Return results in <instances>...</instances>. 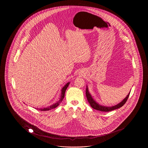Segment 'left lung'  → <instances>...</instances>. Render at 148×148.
<instances>
[{
  "instance_id": "8db88e82",
  "label": "left lung",
  "mask_w": 148,
  "mask_h": 148,
  "mask_svg": "<svg viewBox=\"0 0 148 148\" xmlns=\"http://www.w3.org/2000/svg\"><path fill=\"white\" fill-rule=\"evenodd\" d=\"M86 97L87 100L88 101V102L89 103L90 105L92 106V108L95 110H97L99 111H101V112H110V111H112L113 110L115 109H117L118 108H121V106H124L125 103L127 102V100L129 97L130 95V92L128 94V95H127V97L124 99L121 103H120L119 104H117L116 106H110V107H108V106H100L98 103H97L95 102V101L92 99L91 96V95L90 94L89 92H88V88H86Z\"/></svg>"
}]
</instances>
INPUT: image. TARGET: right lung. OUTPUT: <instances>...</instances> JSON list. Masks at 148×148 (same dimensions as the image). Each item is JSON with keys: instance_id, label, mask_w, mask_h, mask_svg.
<instances>
[{"instance_id": "right-lung-1", "label": "right lung", "mask_w": 148, "mask_h": 148, "mask_svg": "<svg viewBox=\"0 0 148 148\" xmlns=\"http://www.w3.org/2000/svg\"><path fill=\"white\" fill-rule=\"evenodd\" d=\"M69 83H68L65 85L64 86L63 88V89H62V90L61 97H60V98L59 101H58L56 103L54 104H53L52 106H48V108H43V109H42V108H40V109L37 108L36 109H38L39 110H40V111H47V110H51V109H53L56 108L59 106V104L62 101L64 97V95H65V91H66L67 88L68 87V85L69 84Z\"/></svg>"}]
</instances>
